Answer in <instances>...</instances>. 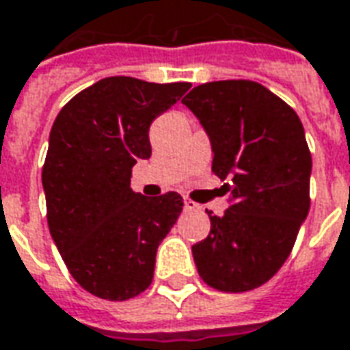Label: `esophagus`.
<instances>
[{"mask_svg":"<svg viewBox=\"0 0 350 350\" xmlns=\"http://www.w3.org/2000/svg\"><path fill=\"white\" fill-rule=\"evenodd\" d=\"M185 210H189V212H194V210H200V206L191 200V198H185Z\"/></svg>","mask_w":350,"mask_h":350,"instance_id":"1","label":"esophagus"}]
</instances>
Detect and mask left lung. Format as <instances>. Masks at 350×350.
Returning a JSON list of instances; mask_svg holds the SVG:
<instances>
[{
    "label": "left lung",
    "mask_w": 350,
    "mask_h": 350,
    "mask_svg": "<svg viewBox=\"0 0 350 350\" xmlns=\"http://www.w3.org/2000/svg\"><path fill=\"white\" fill-rule=\"evenodd\" d=\"M183 104L213 150L231 206L210 215V235L192 246L206 285L245 293L264 285L289 258L310 210L312 156L299 115L254 81L194 86Z\"/></svg>",
    "instance_id": "obj_1"
}]
</instances>
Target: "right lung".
<instances>
[{"label": "right lung", "mask_w": 350, "mask_h": 350, "mask_svg": "<svg viewBox=\"0 0 350 350\" xmlns=\"http://www.w3.org/2000/svg\"><path fill=\"white\" fill-rule=\"evenodd\" d=\"M189 88L107 77L69 100L53 121L42 167L49 233L75 281L98 299L129 301L154 279L158 246L183 198L133 192L131 175L138 159L152 156V121Z\"/></svg>", "instance_id": "add662e5"}]
</instances>
